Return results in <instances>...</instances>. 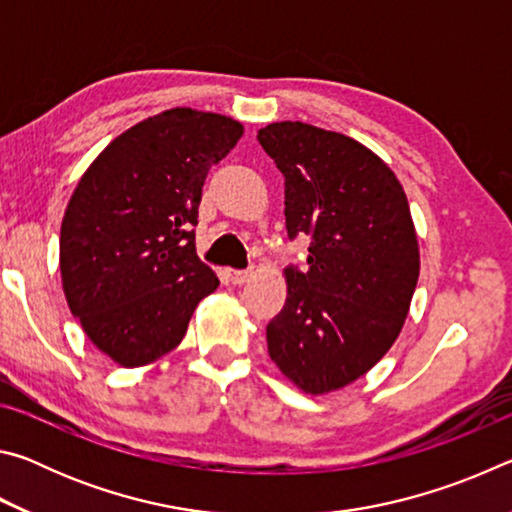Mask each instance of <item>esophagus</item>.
I'll use <instances>...</instances> for the list:
<instances>
[{"label":"esophagus","mask_w":512,"mask_h":512,"mask_svg":"<svg viewBox=\"0 0 512 512\" xmlns=\"http://www.w3.org/2000/svg\"><path fill=\"white\" fill-rule=\"evenodd\" d=\"M225 275H228V280L232 282V284H244L248 277H250V271H239V268H228V271H225Z\"/></svg>","instance_id":"esophagus-1"}]
</instances>
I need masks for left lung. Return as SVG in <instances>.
Segmentation results:
<instances>
[{
    "label": "left lung",
    "mask_w": 512,
    "mask_h": 512,
    "mask_svg": "<svg viewBox=\"0 0 512 512\" xmlns=\"http://www.w3.org/2000/svg\"><path fill=\"white\" fill-rule=\"evenodd\" d=\"M257 142L284 173L289 239L309 237L307 271L284 268L287 302L266 325L268 354L302 391L323 395L366 375L409 314L420 273L409 201L352 137L280 121Z\"/></svg>",
    "instance_id": "obj_1"
}]
</instances>
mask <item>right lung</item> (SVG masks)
<instances>
[{
    "label": "right lung",
    "instance_id": "add662e5",
    "mask_svg": "<svg viewBox=\"0 0 512 512\" xmlns=\"http://www.w3.org/2000/svg\"><path fill=\"white\" fill-rule=\"evenodd\" d=\"M241 133L214 112H160L112 140L76 185L60 228L65 298L119 366L171 352L219 287L196 255L194 228L207 171Z\"/></svg>",
    "mask_w": 512,
    "mask_h": 512
}]
</instances>
